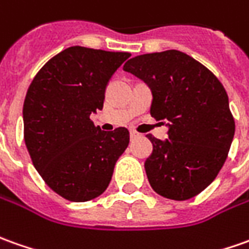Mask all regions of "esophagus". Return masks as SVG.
I'll list each match as a JSON object with an SVG mask.
<instances>
[{
  "label": "esophagus",
  "instance_id": "1",
  "mask_svg": "<svg viewBox=\"0 0 249 249\" xmlns=\"http://www.w3.org/2000/svg\"><path fill=\"white\" fill-rule=\"evenodd\" d=\"M136 136H138V132L131 131V138H136Z\"/></svg>",
  "mask_w": 249,
  "mask_h": 249
}]
</instances>
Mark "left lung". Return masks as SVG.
Masks as SVG:
<instances>
[{
  "label": "left lung",
  "instance_id": "1",
  "mask_svg": "<svg viewBox=\"0 0 249 249\" xmlns=\"http://www.w3.org/2000/svg\"><path fill=\"white\" fill-rule=\"evenodd\" d=\"M124 71L150 87L151 116L167 121L169 139L147 135L153 153L144 169L151 188L173 200L200 194L224 166L234 136L224 86L178 50L136 55L125 62Z\"/></svg>",
  "mask_w": 249,
  "mask_h": 249
}]
</instances>
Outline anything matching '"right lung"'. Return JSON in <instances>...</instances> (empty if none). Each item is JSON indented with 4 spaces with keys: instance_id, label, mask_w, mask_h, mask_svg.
Here are the masks:
<instances>
[{
    "instance_id": "1",
    "label": "right lung",
    "mask_w": 249,
    "mask_h": 249,
    "mask_svg": "<svg viewBox=\"0 0 249 249\" xmlns=\"http://www.w3.org/2000/svg\"><path fill=\"white\" fill-rule=\"evenodd\" d=\"M129 57L68 47L47 61L28 87L25 146L40 177L64 199L87 202L102 195L128 147L126 128L101 131L89 116L102 110L109 80Z\"/></svg>"
}]
</instances>
